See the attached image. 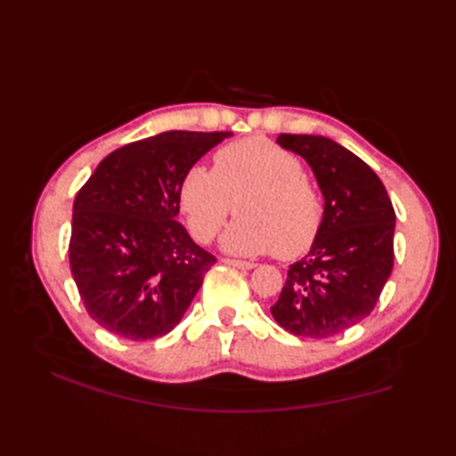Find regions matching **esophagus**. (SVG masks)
Returning <instances> with one entry per match:
<instances>
[{"label":"esophagus","instance_id":"obj_1","mask_svg":"<svg viewBox=\"0 0 456 456\" xmlns=\"http://www.w3.org/2000/svg\"><path fill=\"white\" fill-rule=\"evenodd\" d=\"M223 263L227 266H233V268H240V270H250L255 268L253 263H247V260H237V258H223Z\"/></svg>","mask_w":456,"mask_h":456}]
</instances>
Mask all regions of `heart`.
<instances>
[{"mask_svg":"<svg viewBox=\"0 0 456 456\" xmlns=\"http://www.w3.org/2000/svg\"><path fill=\"white\" fill-rule=\"evenodd\" d=\"M178 203L190 233L209 243L225 225L233 203L239 221L221 245L233 255L274 253L294 258L315 243L323 223V201L304 176L296 154L253 137L225 144L213 157V170L193 164L180 180Z\"/></svg>","mask_w":456,"mask_h":456,"instance_id":"1","label":"heart"}]
</instances>
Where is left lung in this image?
<instances>
[{"instance_id": "8db88e82", "label": "left lung", "mask_w": 456, "mask_h": 456, "mask_svg": "<svg viewBox=\"0 0 456 456\" xmlns=\"http://www.w3.org/2000/svg\"><path fill=\"white\" fill-rule=\"evenodd\" d=\"M323 193V223L309 253L289 265L270 314L288 333L327 338L370 315L394 266L395 213L376 172L333 139L286 134Z\"/></svg>"}]
</instances>
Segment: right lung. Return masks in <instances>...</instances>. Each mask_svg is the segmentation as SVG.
Segmentation results:
<instances>
[{
	"instance_id": "add662e5",
	"label": "right lung",
	"mask_w": 456,
	"mask_h": 456,
	"mask_svg": "<svg viewBox=\"0 0 456 456\" xmlns=\"http://www.w3.org/2000/svg\"><path fill=\"white\" fill-rule=\"evenodd\" d=\"M231 134L167 131L129 142L76 193L70 270L86 312L110 333L149 341L186 314L216 256L176 221L178 186Z\"/></svg>"
}]
</instances>
